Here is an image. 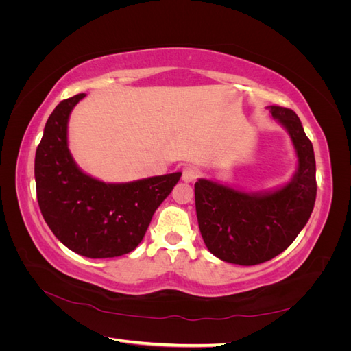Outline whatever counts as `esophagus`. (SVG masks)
<instances>
[{
    "label": "esophagus",
    "instance_id": "1",
    "mask_svg": "<svg viewBox=\"0 0 351 351\" xmlns=\"http://www.w3.org/2000/svg\"><path fill=\"white\" fill-rule=\"evenodd\" d=\"M199 176H200V171H199V169H197L196 167H193V165H187V167L183 168L182 178L184 180L186 183H193V182H196V180L199 178Z\"/></svg>",
    "mask_w": 351,
    "mask_h": 351
}]
</instances>
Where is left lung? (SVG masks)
Returning a JSON list of instances; mask_svg holds the SVG:
<instances>
[{"label":"left lung","mask_w":351,"mask_h":351,"mask_svg":"<svg viewBox=\"0 0 351 351\" xmlns=\"http://www.w3.org/2000/svg\"><path fill=\"white\" fill-rule=\"evenodd\" d=\"M269 110L289 130L299 156L293 182L262 196L204 178L195 184L197 222L206 247L217 258L244 267L271 261L289 247L309 221L316 200L313 146L300 119L280 105Z\"/></svg>","instance_id":"obj_1"}]
</instances>
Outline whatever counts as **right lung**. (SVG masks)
Wrapping results in <instances>:
<instances>
[{"instance_id":"right-lung-1","label":"right lung","mask_w":351,"mask_h":351,"mask_svg":"<svg viewBox=\"0 0 351 351\" xmlns=\"http://www.w3.org/2000/svg\"><path fill=\"white\" fill-rule=\"evenodd\" d=\"M84 93L61 101L45 124L35 155L39 209L54 236L82 256L115 258L136 249L154 212L182 173L105 184L83 174L67 147V121Z\"/></svg>"}]
</instances>
